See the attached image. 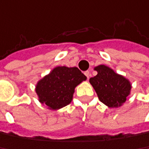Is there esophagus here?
<instances>
[{
  "mask_svg": "<svg viewBox=\"0 0 149 149\" xmlns=\"http://www.w3.org/2000/svg\"><path fill=\"white\" fill-rule=\"evenodd\" d=\"M84 74H85V75L87 76L88 80L89 79V77H90V75H91V74H90V72H89V71H86V72L84 73Z\"/></svg>",
  "mask_w": 149,
  "mask_h": 149,
  "instance_id": "34e87169",
  "label": "esophagus"
}]
</instances>
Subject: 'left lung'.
Here are the masks:
<instances>
[{
  "label": "left lung",
  "instance_id": "8db88e82",
  "mask_svg": "<svg viewBox=\"0 0 149 149\" xmlns=\"http://www.w3.org/2000/svg\"><path fill=\"white\" fill-rule=\"evenodd\" d=\"M95 70L97 74L90 78L89 82L99 100L109 108L120 107L130 95V81L105 65H99Z\"/></svg>",
  "mask_w": 149,
  "mask_h": 149
}]
</instances>
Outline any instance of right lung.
<instances>
[{
  "label": "right lung",
  "mask_w": 149,
  "mask_h": 149,
  "mask_svg": "<svg viewBox=\"0 0 149 149\" xmlns=\"http://www.w3.org/2000/svg\"><path fill=\"white\" fill-rule=\"evenodd\" d=\"M86 79L76 67H56L37 82L36 92L39 102L49 109H60L72 102L75 87Z\"/></svg>",
  "instance_id": "right-lung-1"
}]
</instances>
